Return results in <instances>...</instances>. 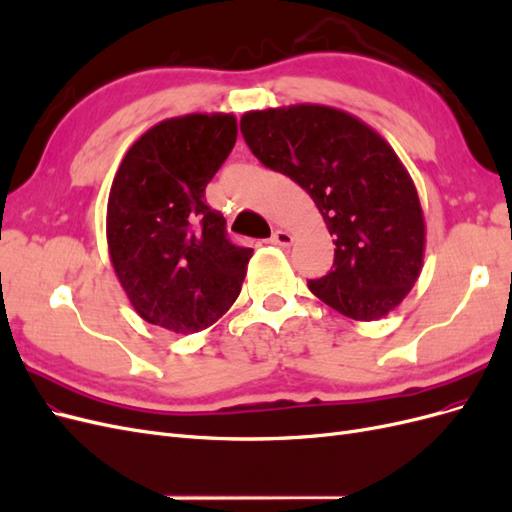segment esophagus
Instances as JSON below:
<instances>
[{
    "label": "esophagus",
    "instance_id": "1",
    "mask_svg": "<svg viewBox=\"0 0 512 512\" xmlns=\"http://www.w3.org/2000/svg\"><path fill=\"white\" fill-rule=\"evenodd\" d=\"M271 243L275 245H282V247H288L292 243V235L288 230H275L273 237H271Z\"/></svg>",
    "mask_w": 512,
    "mask_h": 512
}]
</instances>
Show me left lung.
<instances>
[{"instance_id":"1","label":"left lung","mask_w":512,"mask_h":512,"mask_svg":"<svg viewBox=\"0 0 512 512\" xmlns=\"http://www.w3.org/2000/svg\"><path fill=\"white\" fill-rule=\"evenodd\" d=\"M241 134L254 156L314 198L335 237L331 271L307 286L339 314L378 320L421 275L425 220L391 145L331 106L252 111Z\"/></svg>"}]
</instances>
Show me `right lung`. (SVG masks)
Instances as JSON below:
<instances>
[{"label":"right lung","mask_w":512,"mask_h":512,"mask_svg":"<svg viewBox=\"0 0 512 512\" xmlns=\"http://www.w3.org/2000/svg\"><path fill=\"white\" fill-rule=\"evenodd\" d=\"M235 141L232 115L166 119L130 147L113 179L111 262L138 316L162 329H207L241 292L252 247L228 237L205 198Z\"/></svg>","instance_id":"1"}]
</instances>
